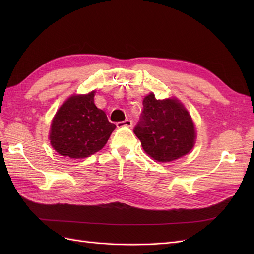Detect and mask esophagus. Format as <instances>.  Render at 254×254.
<instances>
[{
    "instance_id": "obj_1",
    "label": "esophagus",
    "mask_w": 254,
    "mask_h": 254,
    "mask_svg": "<svg viewBox=\"0 0 254 254\" xmlns=\"http://www.w3.org/2000/svg\"><path fill=\"white\" fill-rule=\"evenodd\" d=\"M117 126H118V127H131V126H132V121L127 119V120H125V121L118 122V123H117Z\"/></svg>"
}]
</instances>
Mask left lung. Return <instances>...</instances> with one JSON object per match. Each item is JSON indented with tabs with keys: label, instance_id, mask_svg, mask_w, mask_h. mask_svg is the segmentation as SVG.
<instances>
[{
	"label": "left lung",
	"instance_id": "8db88e82",
	"mask_svg": "<svg viewBox=\"0 0 254 254\" xmlns=\"http://www.w3.org/2000/svg\"><path fill=\"white\" fill-rule=\"evenodd\" d=\"M143 149L159 162H171L187 155L195 143L190 115L177 99H156L150 93L143 101L140 121L133 129Z\"/></svg>",
	"mask_w": 254,
	"mask_h": 254
}]
</instances>
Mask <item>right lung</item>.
I'll use <instances>...</instances> for the list:
<instances>
[{
  "instance_id": "obj_1",
  "label": "right lung",
  "mask_w": 254,
  "mask_h": 254,
  "mask_svg": "<svg viewBox=\"0 0 254 254\" xmlns=\"http://www.w3.org/2000/svg\"><path fill=\"white\" fill-rule=\"evenodd\" d=\"M115 127L95 106L93 91L74 95L60 107L52 123L50 140L61 156L87 158L104 147Z\"/></svg>"
}]
</instances>
